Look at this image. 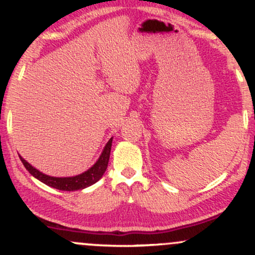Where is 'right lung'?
<instances>
[{"mask_svg": "<svg viewBox=\"0 0 255 255\" xmlns=\"http://www.w3.org/2000/svg\"><path fill=\"white\" fill-rule=\"evenodd\" d=\"M111 142H113V137L107 142L105 145L103 152L99 156L98 160L87 171L83 172V174L77 175V176L72 177H54L49 176V175L43 174L39 170H37L36 168H33L30 163H27L21 156L20 159H21L22 164L27 171L30 172L32 176H34L37 180H39L40 182L45 183L46 186H50L52 188L60 189V191H79V189H84L86 187L92 186L93 183H96L97 181L104 175L105 170H107L108 163H109L110 158V151H111Z\"/></svg>", "mask_w": 255, "mask_h": 255, "instance_id": "right-lung-1", "label": "right lung"}]
</instances>
